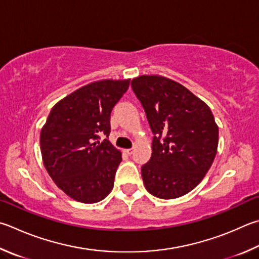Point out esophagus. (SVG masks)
Wrapping results in <instances>:
<instances>
[{
	"mask_svg": "<svg viewBox=\"0 0 259 259\" xmlns=\"http://www.w3.org/2000/svg\"><path fill=\"white\" fill-rule=\"evenodd\" d=\"M124 153H126L128 155H131L134 153V148H129V149H124Z\"/></svg>",
	"mask_w": 259,
	"mask_h": 259,
	"instance_id": "1",
	"label": "esophagus"
}]
</instances>
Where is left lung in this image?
<instances>
[{"instance_id": "obj_1", "label": "left lung", "mask_w": 259, "mask_h": 259, "mask_svg": "<svg viewBox=\"0 0 259 259\" xmlns=\"http://www.w3.org/2000/svg\"><path fill=\"white\" fill-rule=\"evenodd\" d=\"M155 135L152 157L142 166L146 189L161 199L190 192L213 164L219 126L209 107L189 89L158 74L133 79Z\"/></svg>"}]
</instances>
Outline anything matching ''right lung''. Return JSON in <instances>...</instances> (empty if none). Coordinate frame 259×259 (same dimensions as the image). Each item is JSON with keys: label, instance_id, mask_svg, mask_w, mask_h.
<instances>
[{"label": "right lung", "instance_id": "add662e5", "mask_svg": "<svg viewBox=\"0 0 259 259\" xmlns=\"http://www.w3.org/2000/svg\"><path fill=\"white\" fill-rule=\"evenodd\" d=\"M130 79L94 81L52 107L40 131L46 171L64 194L83 204L101 201L114 186L121 152L109 137L114 105L128 91ZM107 139L101 143L99 136Z\"/></svg>", "mask_w": 259, "mask_h": 259}]
</instances>
